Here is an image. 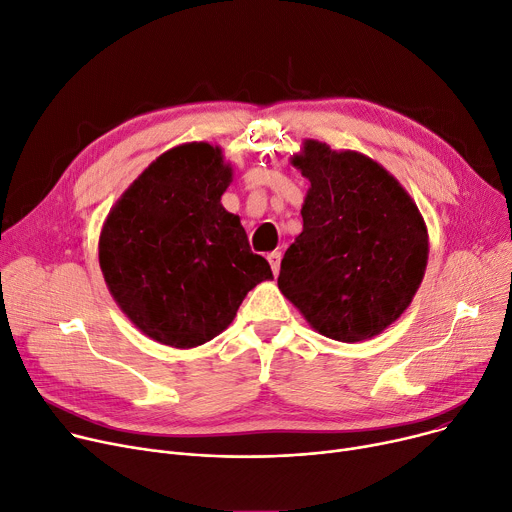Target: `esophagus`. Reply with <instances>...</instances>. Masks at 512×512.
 <instances>
[{"mask_svg":"<svg viewBox=\"0 0 512 512\" xmlns=\"http://www.w3.org/2000/svg\"><path fill=\"white\" fill-rule=\"evenodd\" d=\"M266 260H268L270 268H273V273H275V275H279V268H281V252H279V250L270 252V254L266 256Z\"/></svg>","mask_w":512,"mask_h":512,"instance_id":"34e87169","label":"esophagus"}]
</instances>
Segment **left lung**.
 Masks as SVG:
<instances>
[{
	"label": "left lung",
	"instance_id": "1",
	"mask_svg": "<svg viewBox=\"0 0 512 512\" xmlns=\"http://www.w3.org/2000/svg\"><path fill=\"white\" fill-rule=\"evenodd\" d=\"M293 165L310 190L304 231L281 260L279 289L320 335L372 339L407 310L424 279V219L370 157L306 140Z\"/></svg>",
	"mask_w": 512,
	"mask_h": 512
}]
</instances>
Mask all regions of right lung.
<instances>
[{
  "label": "right lung",
  "mask_w": 512,
  "mask_h": 512,
  "mask_svg": "<svg viewBox=\"0 0 512 512\" xmlns=\"http://www.w3.org/2000/svg\"><path fill=\"white\" fill-rule=\"evenodd\" d=\"M231 167L206 142L161 155L117 200L99 262L117 306L150 339L190 349L215 339L258 283L273 279L221 196Z\"/></svg>",
  "instance_id": "add662e5"
}]
</instances>
